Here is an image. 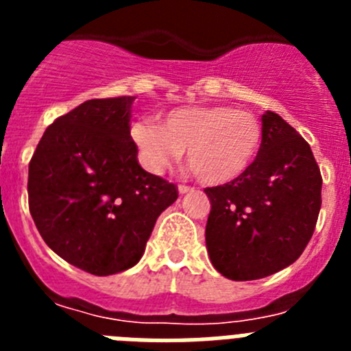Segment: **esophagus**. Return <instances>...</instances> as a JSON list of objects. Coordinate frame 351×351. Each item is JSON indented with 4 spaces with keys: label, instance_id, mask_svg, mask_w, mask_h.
<instances>
[{
    "label": "esophagus",
    "instance_id": "obj_1",
    "mask_svg": "<svg viewBox=\"0 0 351 351\" xmlns=\"http://www.w3.org/2000/svg\"><path fill=\"white\" fill-rule=\"evenodd\" d=\"M188 191H193V188L191 186H186V184H179V193H188Z\"/></svg>",
    "mask_w": 351,
    "mask_h": 351
}]
</instances>
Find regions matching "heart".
<instances>
[{"label":"heart","instance_id":"1","mask_svg":"<svg viewBox=\"0 0 351 351\" xmlns=\"http://www.w3.org/2000/svg\"><path fill=\"white\" fill-rule=\"evenodd\" d=\"M130 133L145 170L163 172L186 149L195 176L213 186L241 178L255 163L263 137L253 114L226 105L172 108L163 125L141 119Z\"/></svg>","mask_w":351,"mask_h":351}]
</instances>
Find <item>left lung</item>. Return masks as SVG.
<instances>
[{
    "mask_svg": "<svg viewBox=\"0 0 351 351\" xmlns=\"http://www.w3.org/2000/svg\"><path fill=\"white\" fill-rule=\"evenodd\" d=\"M262 147L234 181L206 188L207 253L228 280L251 281L302 255L322 207V173L309 144L278 114L262 116Z\"/></svg>",
    "mask_w": 351,
    "mask_h": 351,
    "instance_id": "obj_1",
    "label": "left lung"
}]
</instances>
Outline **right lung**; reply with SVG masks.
<instances>
[{"label": "right lung", "instance_id": "right-lung-1", "mask_svg": "<svg viewBox=\"0 0 351 351\" xmlns=\"http://www.w3.org/2000/svg\"><path fill=\"white\" fill-rule=\"evenodd\" d=\"M135 96L88 100L45 130L29 161V213L68 263L110 276L142 258L178 186L145 172L130 135Z\"/></svg>", "mask_w": 351, "mask_h": 351}]
</instances>
